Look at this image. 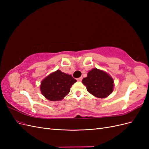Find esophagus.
<instances>
[{
    "mask_svg": "<svg viewBox=\"0 0 149 149\" xmlns=\"http://www.w3.org/2000/svg\"><path fill=\"white\" fill-rule=\"evenodd\" d=\"M82 79H83V78L82 77H80V78H78L77 79V81H81Z\"/></svg>",
    "mask_w": 149,
    "mask_h": 149,
    "instance_id": "1",
    "label": "esophagus"
}]
</instances>
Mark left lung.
<instances>
[{
	"label": "left lung",
	"instance_id": "1",
	"mask_svg": "<svg viewBox=\"0 0 149 149\" xmlns=\"http://www.w3.org/2000/svg\"><path fill=\"white\" fill-rule=\"evenodd\" d=\"M82 83L87 91L99 98H105L112 93L114 89V80L106 72L93 68L88 72Z\"/></svg>",
	"mask_w": 149,
	"mask_h": 149
}]
</instances>
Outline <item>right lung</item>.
Masks as SVG:
<instances>
[{
    "instance_id": "obj_1",
    "label": "right lung",
    "mask_w": 149,
    "mask_h": 149,
    "mask_svg": "<svg viewBox=\"0 0 149 149\" xmlns=\"http://www.w3.org/2000/svg\"><path fill=\"white\" fill-rule=\"evenodd\" d=\"M76 82L71 75L58 70L42 81L40 91L49 101H61L69 93L70 88Z\"/></svg>"
}]
</instances>
